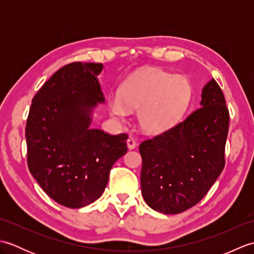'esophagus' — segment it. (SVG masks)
Returning a JSON list of instances; mask_svg holds the SVG:
<instances>
[{"label": "esophagus", "instance_id": "1", "mask_svg": "<svg viewBox=\"0 0 254 254\" xmlns=\"http://www.w3.org/2000/svg\"><path fill=\"white\" fill-rule=\"evenodd\" d=\"M127 148L128 149H133V148H135L136 147V142L134 141L133 138H127Z\"/></svg>", "mask_w": 254, "mask_h": 254}]
</instances>
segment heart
Segmentation results:
<instances>
[{
	"mask_svg": "<svg viewBox=\"0 0 254 254\" xmlns=\"http://www.w3.org/2000/svg\"><path fill=\"white\" fill-rule=\"evenodd\" d=\"M192 87L189 80L161 69H146L123 83L120 94L109 99L112 118L123 120L128 109L137 110V122L143 131L163 133L178 121L190 102Z\"/></svg>",
	"mask_w": 254,
	"mask_h": 254,
	"instance_id": "obj_1",
	"label": "heart"
}]
</instances>
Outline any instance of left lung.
Here are the masks:
<instances>
[{
    "label": "left lung",
    "instance_id": "1",
    "mask_svg": "<svg viewBox=\"0 0 254 254\" xmlns=\"http://www.w3.org/2000/svg\"><path fill=\"white\" fill-rule=\"evenodd\" d=\"M199 107L139 145L142 195L159 213L179 214L194 206L224 169L229 112L214 78L203 87Z\"/></svg>",
    "mask_w": 254,
    "mask_h": 254
}]
</instances>
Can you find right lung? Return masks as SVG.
Returning <instances> with one entry per match:
<instances>
[{"mask_svg":"<svg viewBox=\"0 0 254 254\" xmlns=\"http://www.w3.org/2000/svg\"><path fill=\"white\" fill-rule=\"evenodd\" d=\"M101 63L74 62L47 80L31 102L26 124L27 161L48 195L69 208L95 202L113 164L127 152V134L91 128L105 97L97 76Z\"/></svg>","mask_w":254,"mask_h":254,"instance_id":"add662e5","label":"right lung"}]
</instances>
